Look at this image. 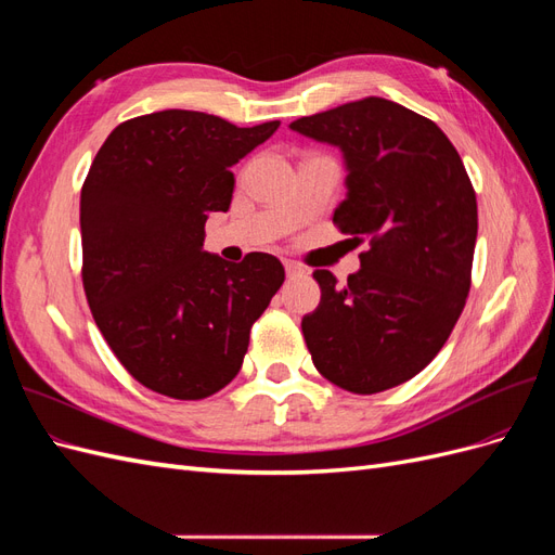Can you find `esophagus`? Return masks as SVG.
I'll return each mask as SVG.
<instances>
[{"mask_svg":"<svg viewBox=\"0 0 555 555\" xmlns=\"http://www.w3.org/2000/svg\"><path fill=\"white\" fill-rule=\"evenodd\" d=\"M284 271H287V278L304 275V268H300V266L294 263V261H284Z\"/></svg>","mask_w":555,"mask_h":555,"instance_id":"1","label":"esophagus"}]
</instances>
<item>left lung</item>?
Segmentation results:
<instances>
[{
	"mask_svg": "<svg viewBox=\"0 0 555 555\" xmlns=\"http://www.w3.org/2000/svg\"><path fill=\"white\" fill-rule=\"evenodd\" d=\"M338 145L347 198L333 224L357 245L345 287L331 271L306 314L312 363L345 391L371 396L412 379L438 357L465 308L477 243V196L461 155L428 117L382 96L289 125Z\"/></svg>",
	"mask_w": 555,
	"mask_h": 555,
	"instance_id": "left-lung-1",
	"label": "left lung"
}]
</instances>
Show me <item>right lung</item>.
<instances>
[{
    "label": "right lung",
    "mask_w": 555,
    "mask_h": 555,
    "mask_svg": "<svg viewBox=\"0 0 555 555\" xmlns=\"http://www.w3.org/2000/svg\"><path fill=\"white\" fill-rule=\"evenodd\" d=\"M278 127L171 108L131 117L99 147L80 190L82 289L113 354L150 391L224 389L282 287L273 255L229 263L204 251L208 215L231 206V166Z\"/></svg>",
    "instance_id": "right-lung-1"
}]
</instances>
